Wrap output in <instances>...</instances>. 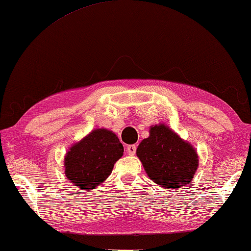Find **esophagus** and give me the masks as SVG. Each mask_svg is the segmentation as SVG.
I'll list each match as a JSON object with an SVG mask.
<instances>
[{"label":"esophagus","instance_id":"esophagus-1","mask_svg":"<svg viewBox=\"0 0 251 251\" xmlns=\"http://www.w3.org/2000/svg\"><path fill=\"white\" fill-rule=\"evenodd\" d=\"M136 150H137V147L132 146V145L126 148V151H127V153L129 154V155H134V154L136 153Z\"/></svg>","mask_w":251,"mask_h":251}]
</instances>
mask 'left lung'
<instances>
[{
  "instance_id": "left-lung-1",
  "label": "left lung",
  "mask_w": 251,
  "mask_h": 251,
  "mask_svg": "<svg viewBox=\"0 0 251 251\" xmlns=\"http://www.w3.org/2000/svg\"><path fill=\"white\" fill-rule=\"evenodd\" d=\"M137 155L154 182L166 189H178L191 182L199 166L195 150L165 125L151 127Z\"/></svg>"
}]
</instances>
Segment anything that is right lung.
Wrapping results in <instances>:
<instances>
[{
	"label": "right lung",
	"mask_w": 251,
	"mask_h": 251,
	"mask_svg": "<svg viewBox=\"0 0 251 251\" xmlns=\"http://www.w3.org/2000/svg\"><path fill=\"white\" fill-rule=\"evenodd\" d=\"M124 148L115 134L106 129L93 130L65 157L66 176L83 190H92L109 177Z\"/></svg>",
	"instance_id": "obj_1"
}]
</instances>
